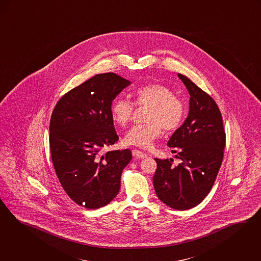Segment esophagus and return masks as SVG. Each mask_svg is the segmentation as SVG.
I'll list each match as a JSON object with an SVG mask.
<instances>
[{"label": "esophagus", "instance_id": "obj_1", "mask_svg": "<svg viewBox=\"0 0 261 261\" xmlns=\"http://www.w3.org/2000/svg\"><path fill=\"white\" fill-rule=\"evenodd\" d=\"M133 155L138 157V158H146V154L145 152H143L141 150H138V149H134L133 150Z\"/></svg>", "mask_w": 261, "mask_h": 261}]
</instances>
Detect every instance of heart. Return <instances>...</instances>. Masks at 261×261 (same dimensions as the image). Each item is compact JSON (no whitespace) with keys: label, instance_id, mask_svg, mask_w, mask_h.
<instances>
[{"label":"heart","instance_id":"obj_1","mask_svg":"<svg viewBox=\"0 0 261 261\" xmlns=\"http://www.w3.org/2000/svg\"><path fill=\"white\" fill-rule=\"evenodd\" d=\"M135 105L149 107L146 114L147 123L133 127L125 136L129 145L148 148L153 142L165 132L176 131L186 117V105L175 95L173 89L158 83L145 84L134 93ZM135 107L124 98H117L111 107V114L116 124L128 125L133 117Z\"/></svg>","mask_w":261,"mask_h":261}]
</instances>
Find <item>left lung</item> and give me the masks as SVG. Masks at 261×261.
I'll list each match as a JSON object with an SVG mask.
<instances>
[{
  "label": "left lung",
  "instance_id": "obj_1",
  "mask_svg": "<svg viewBox=\"0 0 261 261\" xmlns=\"http://www.w3.org/2000/svg\"><path fill=\"white\" fill-rule=\"evenodd\" d=\"M177 76L190 95L189 113L167 145L182 162L174 167L173 159L155 158L153 186L163 203L182 211L197 206L213 188L222 163L226 136L215 100L186 75Z\"/></svg>",
  "mask_w": 261,
  "mask_h": 261
}]
</instances>
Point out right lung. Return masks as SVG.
I'll return each instance as SVG.
<instances>
[{
	"mask_svg": "<svg viewBox=\"0 0 261 261\" xmlns=\"http://www.w3.org/2000/svg\"><path fill=\"white\" fill-rule=\"evenodd\" d=\"M130 84L116 73H99L63 95L53 109L49 146L53 167L68 196L89 210L118 194L132 152L104 149L118 140L111 107Z\"/></svg>",
	"mask_w": 261,
	"mask_h": 261,
	"instance_id": "1",
	"label": "right lung"
}]
</instances>
